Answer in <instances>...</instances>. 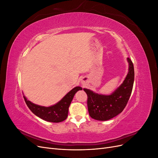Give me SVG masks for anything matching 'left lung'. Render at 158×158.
Instances as JSON below:
<instances>
[{"label":"left lung","mask_w":158,"mask_h":158,"mask_svg":"<svg viewBox=\"0 0 158 158\" xmlns=\"http://www.w3.org/2000/svg\"><path fill=\"white\" fill-rule=\"evenodd\" d=\"M128 73L123 83L114 92L109 95L95 94L84 88L88 95V109L89 116L98 121H107L121 113L126 107L132 93L135 70L132 60L127 58Z\"/></svg>","instance_id":"8db88e82"}]
</instances>
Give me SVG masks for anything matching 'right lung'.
Returning a JSON list of instances; mask_svg holds the SVG:
<instances>
[{
    "label": "right lung",
    "instance_id": "add662e5",
    "mask_svg": "<svg viewBox=\"0 0 158 158\" xmlns=\"http://www.w3.org/2000/svg\"><path fill=\"white\" fill-rule=\"evenodd\" d=\"M81 87L73 88L59 102L51 107H44L34 104L23 96L25 102L31 111L36 116L45 121L52 123H59L64 121L68 117L69 107L75 94L78 90H82Z\"/></svg>",
    "mask_w": 158,
    "mask_h": 158
}]
</instances>
